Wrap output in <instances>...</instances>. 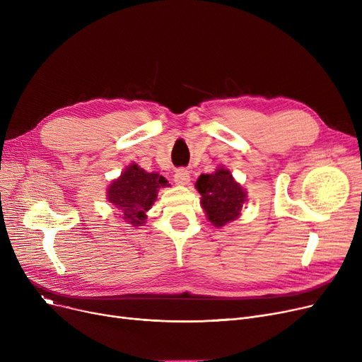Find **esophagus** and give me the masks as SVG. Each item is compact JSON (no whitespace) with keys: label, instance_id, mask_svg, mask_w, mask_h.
I'll list each match as a JSON object with an SVG mask.
<instances>
[{"label":"esophagus","instance_id":"1","mask_svg":"<svg viewBox=\"0 0 362 362\" xmlns=\"http://www.w3.org/2000/svg\"><path fill=\"white\" fill-rule=\"evenodd\" d=\"M175 182H176V185L185 186V185H187L189 182H191V175H189L187 170L179 168V170L176 171V175H175Z\"/></svg>","mask_w":362,"mask_h":362}]
</instances>
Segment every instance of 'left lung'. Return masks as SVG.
Returning a JSON list of instances; mask_svg holds the SVG:
<instances>
[{
	"mask_svg": "<svg viewBox=\"0 0 362 362\" xmlns=\"http://www.w3.org/2000/svg\"><path fill=\"white\" fill-rule=\"evenodd\" d=\"M195 187L201 195V206L208 221L216 227L239 218L243 204L248 201V192L224 165L217 167L211 175H201Z\"/></svg>",
	"mask_w": 362,
	"mask_h": 362,
	"instance_id": "left-lung-1",
	"label": "left lung"
}]
</instances>
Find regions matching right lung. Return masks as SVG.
Returning a JSON list of instances; mask_svg holds the SVG:
<instances>
[{
    "label": "right lung",
    "mask_w": 362,
    "mask_h": 362,
    "mask_svg": "<svg viewBox=\"0 0 362 362\" xmlns=\"http://www.w3.org/2000/svg\"><path fill=\"white\" fill-rule=\"evenodd\" d=\"M167 180L157 171H146L136 163L129 164L123 173L107 187V199L117 208L127 224L144 226L146 211L157 201V195Z\"/></svg>",
    "instance_id": "right-lung-1"
}]
</instances>
